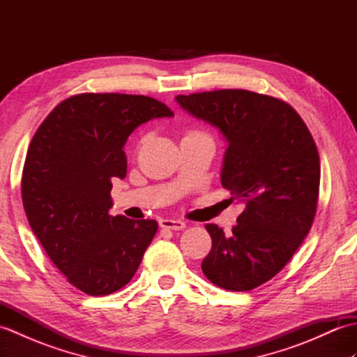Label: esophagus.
<instances>
[{
  "label": "esophagus",
  "instance_id": "1",
  "mask_svg": "<svg viewBox=\"0 0 357 357\" xmlns=\"http://www.w3.org/2000/svg\"><path fill=\"white\" fill-rule=\"evenodd\" d=\"M159 225H161L162 229H169V230H184L185 229L184 221H181V219H172V218L161 219Z\"/></svg>",
  "mask_w": 357,
  "mask_h": 357
}]
</instances>
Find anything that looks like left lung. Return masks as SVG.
Here are the masks:
<instances>
[{
    "mask_svg": "<svg viewBox=\"0 0 357 357\" xmlns=\"http://www.w3.org/2000/svg\"><path fill=\"white\" fill-rule=\"evenodd\" d=\"M176 102L222 133L221 184L245 206L231 234L206 225L211 250L201 268L225 290H253L285 267L312 229L321 181L313 136L291 105L268 95L225 89Z\"/></svg>",
    "mask_w": 357,
    "mask_h": 357,
    "instance_id": "8db88e82",
    "label": "left lung"
}]
</instances>
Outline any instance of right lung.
<instances>
[{
    "label": "right lung",
    "mask_w": 357,
    "mask_h": 357,
    "mask_svg": "<svg viewBox=\"0 0 357 357\" xmlns=\"http://www.w3.org/2000/svg\"><path fill=\"white\" fill-rule=\"evenodd\" d=\"M173 112L155 98L81 93L38 127L21 179L30 229L56 268L90 296L123 288L156 234L153 219L110 216L112 178L124 179L136 127Z\"/></svg>",
    "instance_id": "add662e5"
}]
</instances>
